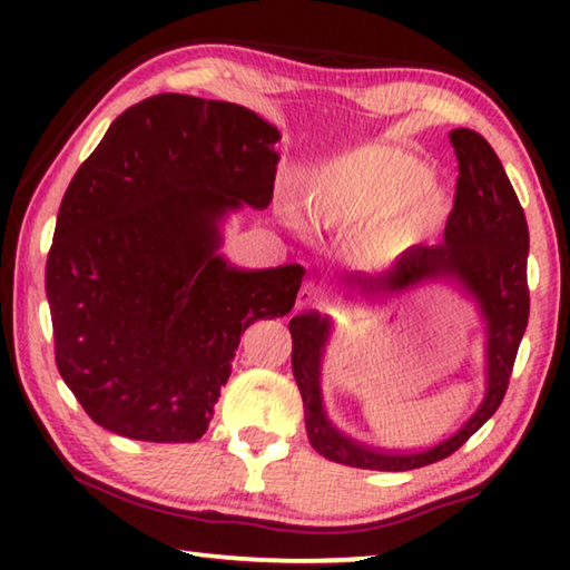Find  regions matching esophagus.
Returning a JSON list of instances; mask_svg holds the SVG:
<instances>
[{
	"mask_svg": "<svg viewBox=\"0 0 570 570\" xmlns=\"http://www.w3.org/2000/svg\"><path fill=\"white\" fill-rule=\"evenodd\" d=\"M320 304H322L320 288H316L312 282L298 288V294H296V312H304V308H320Z\"/></svg>",
	"mask_w": 570,
	"mask_h": 570,
	"instance_id": "34e87169",
	"label": "esophagus"
}]
</instances>
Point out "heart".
I'll use <instances>...</instances> for the list:
<instances>
[{
	"label": "heart",
	"instance_id": "b5f03b06",
	"mask_svg": "<svg viewBox=\"0 0 570 570\" xmlns=\"http://www.w3.org/2000/svg\"><path fill=\"white\" fill-rule=\"evenodd\" d=\"M304 206L316 230L332 236L370 230L366 248L394 256L422 244L445 216L448 196L412 153L364 142L312 173Z\"/></svg>",
	"mask_w": 570,
	"mask_h": 570
}]
</instances>
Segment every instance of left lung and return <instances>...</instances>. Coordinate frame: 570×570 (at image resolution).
<instances>
[{
    "mask_svg": "<svg viewBox=\"0 0 570 570\" xmlns=\"http://www.w3.org/2000/svg\"><path fill=\"white\" fill-rule=\"evenodd\" d=\"M460 163L455 208L445 238L432 246H412L380 274L336 278L346 298L382 304L422 284H450L475 304L485 330V394L478 410L435 448L417 452H382L346 438L324 410L322 364L332 336V316L306 312L288 322L292 370L304 400L306 435L312 448L332 462L364 470H414L445 460L493 417L505 397L520 340L528 326V224L518 196L495 150L475 130L450 132Z\"/></svg>",
    "mask_w": 570,
    "mask_h": 570,
    "instance_id": "left-lung-1",
    "label": "left lung"
}]
</instances>
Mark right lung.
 Returning <instances> with one entry per match:
<instances>
[{
    "label": "right lung",
    "mask_w": 570,
    "mask_h": 570,
    "mask_svg": "<svg viewBox=\"0 0 570 570\" xmlns=\"http://www.w3.org/2000/svg\"><path fill=\"white\" fill-rule=\"evenodd\" d=\"M278 140L244 105L163 92L75 173L45 288L57 370L100 428L204 438L240 334L294 308L304 266L246 272L220 254L230 214L272 204Z\"/></svg>",
    "instance_id": "right-lung-1"
}]
</instances>
